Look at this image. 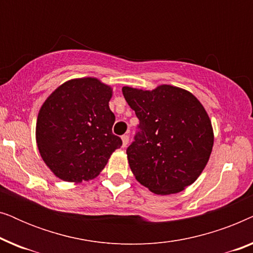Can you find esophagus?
<instances>
[{"label": "esophagus", "instance_id": "34e87169", "mask_svg": "<svg viewBox=\"0 0 253 253\" xmlns=\"http://www.w3.org/2000/svg\"><path fill=\"white\" fill-rule=\"evenodd\" d=\"M121 138H122V146L126 147L127 143H129V136H127V134H123Z\"/></svg>", "mask_w": 253, "mask_h": 253}]
</instances>
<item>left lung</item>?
<instances>
[{
    "label": "left lung",
    "instance_id": "8db88e82",
    "mask_svg": "<svg viewBox=\"0 0 253 253\" xmlns=\"http://www.w3.org/2000/svg\"><path fill=\"white\" fill-rule=\"evenodd\" d=\"M139 126L126 155L131 171L155 195H172L191 185L212 153L209 114L191 92L171 85L152 91L123 86Z\"/></svg>",
    "mask_w": 253,
    "mask_h": 253
}]
</instances>
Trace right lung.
I'll return each mask as SVG.
<instances>
[{"label":"right lung","mask_w":253,"mask_h":253,"mask_svg":"<svg viewBox=\"0 0 253 253\" xmlns=\"http://www.w3.org/2000/svg\"><path fill=\"white\" fill-rule=\"evenodd\" d=\"M113 88L94 77L75 78L58 86L38 114L36 139L50 171L62 181L95 178L113 152L122 146L112 132Z\"/></svg>","instance_id":"right-lung-1"}]
</instances>
